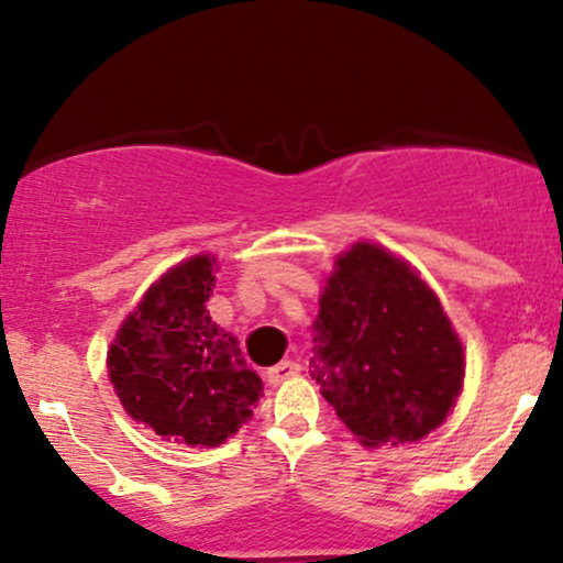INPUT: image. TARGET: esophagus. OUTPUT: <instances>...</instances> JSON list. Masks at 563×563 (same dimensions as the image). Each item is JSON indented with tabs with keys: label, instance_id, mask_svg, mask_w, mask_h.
<instances>
[{
	"label": "esophagus",
	"instance_id": "esophagus-1",
	"mask_svg": "<svg viewBox=\"0 0 563 563\" xmlns=\"http://www.w3.org/2000/svg\"><path fill=\"white\" fill-rule=\"evenodd\" d=\"M299 371H301L299 363H294V360H283V363L269 367L267 380H269V384H283V380L299 376Z\"/></svg>",
	"mask_w": 563,
	"mask_h": 563
}]
</instances>
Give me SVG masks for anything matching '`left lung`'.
Returning <instances> with one entry per match:
<instances>
[{
    "label": "left lung",
    "mask_w": 563,
    "mask_h": 563,
    "mask_svg": "<svg viewBox=\"0 0 563 563\" xmlns=\"http://www.w3.org/2000/svg\"><path fill=\"white\" fill-rule=\"evenodd\" d=\"M312 328L309 373L365 448L418 442L461 397L466 357L442 303L376 243L335 260Z\"/></svg>",
    "instance_id": "obj_1"
}]
</instances>
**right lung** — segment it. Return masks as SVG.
<instances>
[{
	"mask_svg": "<svg viewBox=\"0 0 563 563\" xmlns=\"http://www.w3.org/2000/svg\"><path fill=\"white\" fill-rule=\"evenodd\" d=\"M209 254L179 262L147 288L108 349L121 405L166 442L217 448L254 416L262 378L235 335L211 320Z\"/></svg>",
	"mask_w": 563,
	"mask_h": 563,
	"instance_id": "obj_1",
	"label": "right lung"
}]
</instances>
